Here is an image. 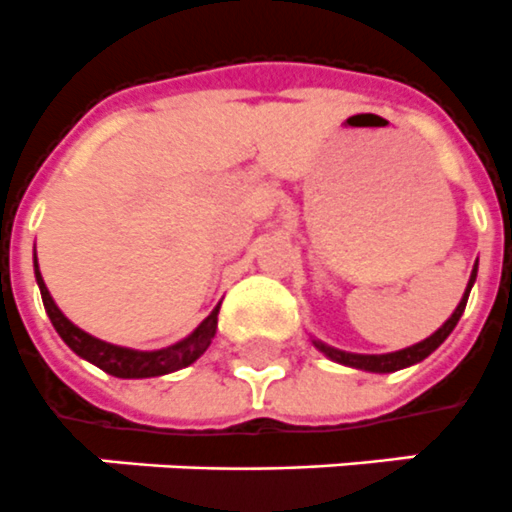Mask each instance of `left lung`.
Instances as JSON below:
<instances>
[{
  "label": "left lung",
  "instance_id": "left-lung-1",
  "mask_svg": "<svg viewBox=\"0 0 512 512\" xmlns=\"http://www.w3.org/2000/svg\"><path fill=\"white\" fill-rule=\"evenodd\" d=\"M476 275H478V261H476V267H473V272H470L468 288H465L463 298H460V304H457V309L452 312V317H449V320L444 322L439 330H436V333L428 335L425 341L415 343V346H407V349H402V351H391V354H351V351L333 349V346H327V343L317 341V338H314L312 343L322 351V354H325L327 359H333V362H338V365L357 367V370L396 372V370H402V367L418 365V362H423L428 354H433V351L439 349L441 343L447 341V335L455 330V325L460 322V317H463V312H465V304H468L470 288H473V282H476Z\"/></svg>",
  "mask_w": 512,
  "mask_h": 512
}]
</instances>
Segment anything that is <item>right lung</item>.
<instances>
[{
	"label": "right lung",
	"mask_w": 512,
	"mask_h": 512,
	"mask_svg": "<svg viewBox=\"0 0 512 512\" xmlns=\"http://www.w3.org/2000/svg\"><path fill=\"white\" fill-rule=\"evenodd\" d=\"M34 272L36 282H39V290H42L44 309H47V317L55 325L57 335L68 343V349L76 351L81 359H87L92 365H97L100 370H105L108 375H116V378H158V375H169V372H177L182 367L192 365L195 359L203 354V351L211 346L216 335V320H219V306L214 312L208 314L206 320L200 322L195 330H192L187 338H182L174 346H166V349L158 351H137L126 349V346H113V343H105L94 335L84 333L81 327L73 325L68 317H65L57 304L49 296L47 285L42 280V272H39V264H36L34 256Z\"/></svg>",
	"instance_id": "right-lung-1"
}]
</instances>
